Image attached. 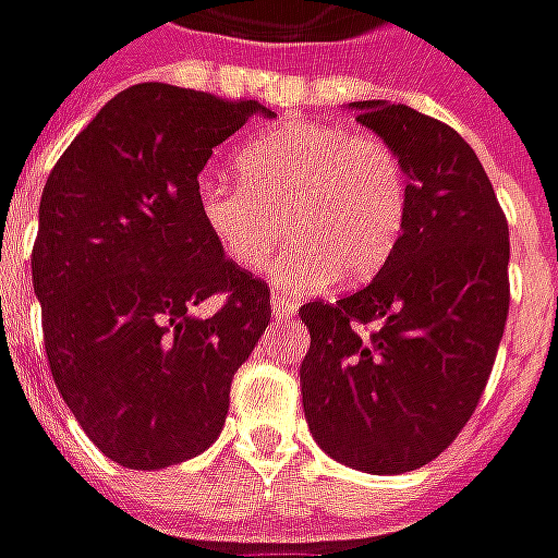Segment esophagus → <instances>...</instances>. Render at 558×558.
<instances>
[{
  "label": "esophagus",
  "instance_id": "1",
  "mask_svg": "<svg viewBox=\"0 0 558 558\" xmlns=\"http://www.w3.org/2000/svg\"><path fill=\"white\" fill-rule=\"evenodd\" d=\"M271 311H275V316H292L295 314V302L283 292H271Z\"/></svg>",
  "mask_w": 558,
  "mask_h": 558
}]
</instances>
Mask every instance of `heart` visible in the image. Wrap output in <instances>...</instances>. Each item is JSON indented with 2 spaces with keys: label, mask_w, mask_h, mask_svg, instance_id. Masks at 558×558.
Masks as SVG:
<instances>
[{
  "label": "heart",
  "mask_w": 558,
  "mask_h": 558,
  "mask_svg": "<svg viewBox=\"0 0 558 558\" xmlns=\"http://www.w3.org/2000/svg\"><path fill=\"white\" fill-rule=\"evenodd\" d=\"M235 175L239 184H196L199 220L220 254L247 271L290 235L275 268L290 287L374 278L407 227L410 187L395 148L340 125L268 131L235 155Z\"/></svg>",
  "instance_id": "obj_1"
}]
</instances>
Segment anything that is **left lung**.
Returning <instances> with one entry per match:
<instances>
[{
  "label": "left lung",
  "mask_w": 558,
  "mask_h": 558,
  "mask_svg": "<svg viewBox=\"0 0 558 558\" xmlns=\"http://www.w3.org/2000/svg\"><path fill=\"white\" fill-rule=\"evenodd\" d=\"M350 107L403 163L407 227L364 290L299 311L302 403L328 457L400 475L442 454L484 395L511 299L508 220L454 128L407 104Z\"/></svg>",
  "instance_id": "left-lung-1"
}]
</instances>
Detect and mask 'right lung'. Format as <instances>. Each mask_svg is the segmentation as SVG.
I'll list each match as a JSON object with an SVG mask.
<instances>
[{"label": "right lung", "instance_id": "add662e5", "mask_svg": "<svg viewBox=\"0 0 558 558\" xmlns=\"http://www.w3.org/2000/svg\"><path fill=\"white\" fill-rule=\"evenodd\" d=\"M251 116L275 113L140 83L104 104L44 184L32 247L44 350L68 410L119 466L203 454L271 319L266 280L220 254L194 199L211 148Z\"/></svg>", "mask_w": 558, "mask_h": 558}]
</instances>
